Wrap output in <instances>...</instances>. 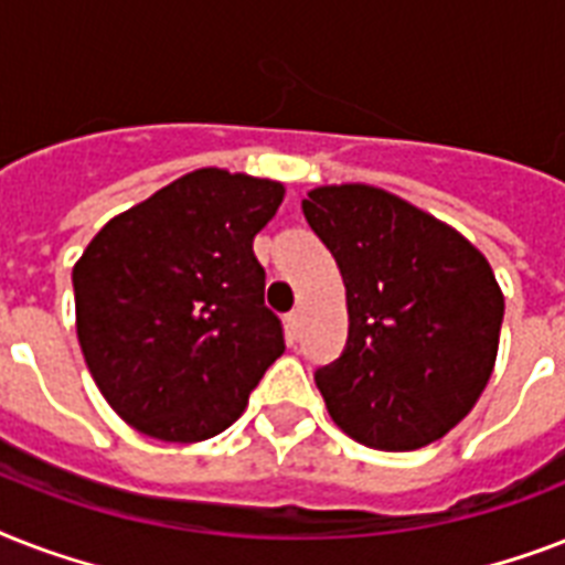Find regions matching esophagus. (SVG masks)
I'll return each mask as SVG.
<instances>
[{"label": "esophagus", "instance_id": "esophagus-1", "mask_svg": "<svg viewBox=\"0 0 565 565\" xmlns=\"http://www.w3.org/2000/svg\"><path fill=\"white\" fill-rule=\"evenodd\" d=\"M299 322H301V310H292V313H287V328H290L292 337L299 334Z\"/></svg>", "mask_w": 565, "mask_h": 565}]
</instances>
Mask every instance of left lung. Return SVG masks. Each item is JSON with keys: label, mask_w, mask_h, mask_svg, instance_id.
<instances>
[{"label": "left lung", "mask_w": 565, "mask_h": 565, "mask_svg": "<svg viewBox=\"0 0 565 565\" xmlns=\"http://www.w3.org/2000/svg\"><path fill=\"white\" fill-rule=\"evenodd\" d=\"M301 211L349 305L343 358L317 372L331 419L377 451L437 443L495 366L504 292L490 260L448 222L372 184L313 188Z\"/></svg>", "instance_id": "1"}]
</instances>
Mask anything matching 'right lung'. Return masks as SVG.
<instances>
[{
  "mask_svg": "<svg viewBox=\"0 0 565 565\" xmlns=\"http://www.w3.org/2000/svg\"><path fill=\"white\" fill-rule=\"evenodd\" d=\"M281 202V181L204 167L117 213L75 260L84 363L135 430L216 437L284 354L252 252Z\"/></svg>",
  "mask_w": 565,
  "mask_h": 565,
  "instance_id": "right-lung-1",
  "label": "right lung"
}]
</instances>
